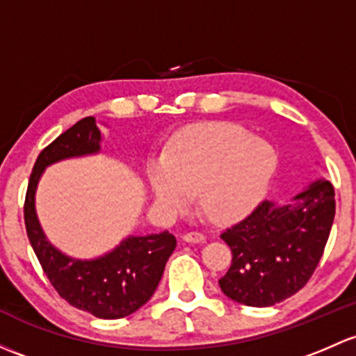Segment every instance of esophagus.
I'll use <instances>...</instances> for the list:
<instances>
[{"mask_svg": "<svg viewBox=\"0 0 356 356\" xmlns=\"http://www.w3.org/2000/svg\"><path fill=\"white\" fill-rule=\"evenodd\" d=\"M184 238L186 242H189V244H197V242H204V235L201 234V232H188V234H184Z\"/></svg>", "mask_w": 356, "mask_h": 356, "instance_id": "34e87169", "label": "esophagus"}]
</instances>
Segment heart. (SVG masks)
I'll list each match as a JSON object with an SVG mask.
<instances>
[{
    "instance_id": "b5f03b06",
    "label": "heart",
    "mask_w": 356,
    "mask_h": 356,
    "mask_svg": "<svg viewBox=\"0 0 356 356\" xmlns=\"http://www.w3.org/2000/svg\"><path fill=\"white\" fill-rule=\"evenodd\" d=\"M276 163L268 141L234 122H208L174 134L163 156L148 160L145 174L162 208L182 209L196 193L209 220L235 222L263 200Z\"/></svg>"
}]
</instances>
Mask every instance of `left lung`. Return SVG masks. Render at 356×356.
Segmentation results:
<instances>
[{"mask_svg":"<svg viewBox=\"0 0 356 356\" xmlns=\"http://www.w3.org/2000/svg\"><path fill=\"white\" fill-rule=\"evenodd\" d=\"M334 213V188L326 179L310 182L290 203L257 204L222 234L232 250V266L218 280L223 293L249 307L297 293L323 257Z\"/></svg>","mask_w":356,"mask_h":356,"instance_id":"1","label":"left lung"}]
</instances>
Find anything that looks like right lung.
Returning a JSON list of instances; mask_svg holds the SVG:
<instances>
[{"instance_id": "right-lung-1", "label": "right lung", "mask_w": 356, "mask_h": 356, "mask_svg": "<svg viewBox=\"0 0 356 356\" xmlns=\"http://www.w3.org/2000/svg\"><path fill=\"white\" fill-rule=\"evenodd\" d=\"M100 143L102 133L95 118H85L40 152L25 196V228L51 285L70 305L99 319H121L136 312L155 293L177 244L174 235L167 230L145 237L129 235L104 256L74 259L51 244L35 211V191L44 170L61 160L95 155Z\"/></svg>"}]
</instances>
